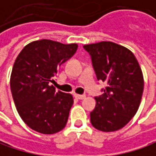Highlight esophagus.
I'll list each match as a JSON object with an SVG mask.
<instances>
[{"label":"esophagus","instance_id":"34e87169","mask_svg":"<svg viewBox=\"0 0 156 156\" xmlns=\"http://www.w3.org/2000/svg\"><path fill=\"white\" fill-rule=\"evenodd\" d=\"M75 97H76V99H79V100H83V99L86 98L85 95H80V94H75Z\"/></svg>","mask_w":156,"mask_h":156}]
</instances>
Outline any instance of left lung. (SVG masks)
I'll return each mask as SVG.
<instances>
[{"label":"left lung","mask_w":156,"mask_h":156,"mask_svg":"<svg viewBox=\"0 0 156 156\" xmlns=\"http://www.w3.org/2000/svg\"><path fill=\"white\" fill-rule=\"evenodd\" d=\"M90 55L98 80L107 83L103 94L96 97L90 122L101 132L123 128L136 114L144 91V76L140 65L128 48L113 42L85 44Z\"/></svg>","instance_id":"left-lung-1"}]
</instances>
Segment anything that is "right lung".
Segmentation results:
<instances>
[{
	"label": "right lung",
	"instance_id": "right-lung-1",
	"mask_svg": "<svg viewBox=\"0 0 156 156\" xmlns=\"http://www.w3.org/2000/svg\"><path fill=\"white\" fill-rule=\"evenodd\" d=\"M76 44H65L42 39L26 44L15 59L11 91L16 110L32 130L53 134L66 124L74 100L50 83L58 67L76 51Z\"/></svg>",
	"mask_w": 156,
	"mask_h": 156
}]
</instances>
